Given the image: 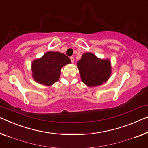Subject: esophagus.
I'll return each instance as SVG.
<instances>
[{"mask_svg":"<svg viewBox=\"0 0 148 148\" xmlns=\"http://www.w3.org/2000/svg\"><path fill=\"white\" fill-rule=\"evenodd\" d=\"M70 60H71V62H72V63L74 62V58L73 56H71V57H70Z\"/></svg>","mask_w":148,"mask_h":148,"instance_id":"esophagus-1","label":"esophagus"}]
</instances>
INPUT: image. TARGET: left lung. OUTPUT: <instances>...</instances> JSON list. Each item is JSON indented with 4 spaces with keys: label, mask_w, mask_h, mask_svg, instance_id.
Listing matches in <instances>:
<instances>
[{
    "label": "left lung",
    "mask_w": 148,
    "mask_h": 148,
    "mask_svg": "<svg viewBox=\"0 0 148 148\" xmlns=\"http://www.w3.org/2000/svg\"><path fill=\"white\" fill-rule=\"evenodd\" d=\"M82 80L89 86L102 84L111 74L108 60H101L92 53H85L77 64Z\"/></svg>",
    "instance_id": "obj_1"
}]
</instances>
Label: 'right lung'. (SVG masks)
I'll return each mask as SVG.
<instances>
[{
  "instance_id": "right-lung-1",
  "label": "right lung",
  "mask_w": 148,
  "mask_h": 148,
  "mask_svg": "<svg viewBox=\"0 0 148 148\" xmlns=\"http://www.w3.org/2000/svg\"><path fill=\"white\" fill-rule=\"evenodd\" d=\"M70 62L66 55L58 52H48L42 58L32 62L33 78L41 84L52 85L59 80L62 67Z\"/></svg>"
}]
</instances>
